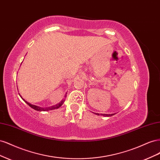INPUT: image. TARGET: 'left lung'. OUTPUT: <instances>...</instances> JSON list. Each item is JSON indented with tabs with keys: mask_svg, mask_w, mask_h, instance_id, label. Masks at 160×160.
<instances>
[{
	"mask_svg": "<svg viewBox=\"0 0 160 160\" xmlns=\"http://www.w3.org/2000/svg\"><path fill=\"white\" fill-rule=\"evenodd\" d=\"M96 115H103V116H105V117H110V116H112V115H113L115 113H113V114H99V113H95Z\"/></svg>",
	"mask_w": 160,
	"mask_h": 160,
	"instance_id": "1",
	"label": "left lung"
}]
</instances>
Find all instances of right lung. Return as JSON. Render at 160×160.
I'll use <instances>...</instances> for the list:
<instances>
[{"label": "right lung", "mask_w": 160, "mask_h": 160, "mask_svg": "<svg viewBox=\"0 0 160 160\" xmlns=\"http://www.w3.org/2000/svg\"><path fill=\"white\" fill-rule=\"evenodd\" d=\"M21 96V95H20ZM66 97V96H65ZM24 101H25V103L27 104H28V105L30 106V107L31 108H32L33 109H35L36 111H49V110H52V109H58L63 104L65 100H62L60 103H59L58 104L55 105H53V106H51V107H49V108H41V107H38V106H37V105H32L30 103L27 102V101H25V99H23Z\"/></svg>", "instance_id": "1"}]
</instances>
